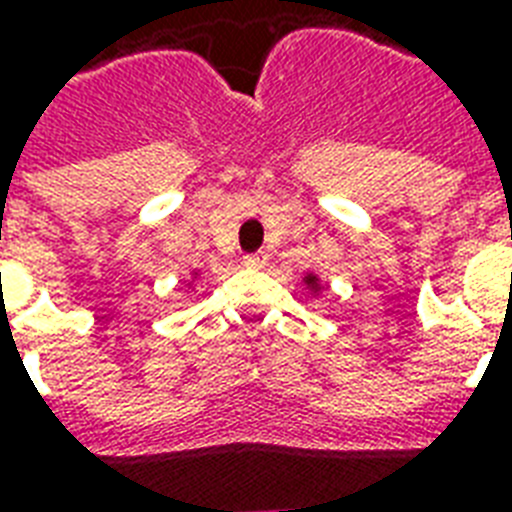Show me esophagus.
<instances>
[{"instance_id":"esophagus-1","label":"esophagus","mask_w":512,"mask_h":512,"mask_svg":"<svg viewBox=\"0 0 512 512\" xmlns=\"http://www.w3.org/2000/svg\"><path fill=\"white\" fill-rule=\"evenodd\" d=\"M265 260H268V257H265V252H255V255L244 257V265H247V268H263Z\"/></svg>"}]
</instances>
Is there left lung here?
<instances>
[{"instance_id":"left-lung-1","label":"left lung","mask_w":512,"mask_h":512,"mask_svg":"<svg viewBox=\"0 0 512 512\" xmlns=\"http://www.w3.org/2000/svg\"><path fill=\"white\" fill-rule=\"evenodd\" d=\"M306 284H311V287H317V276H306Z\"/></svg>"}]
</instances>
